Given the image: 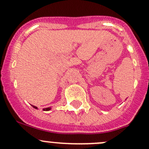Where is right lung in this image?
I'll return each instance as SVG.
<instances>
[{
  "instance_id": "1",
  "label": "right lung",
  "mask_w": 149,
  "mask_h": 149,
  "mask_svg": "<svg viewBox=\"0 0 149 149\" xmlns=\"http://www.w3.org/2000/svg\"><path fill=\"white\" fill-rule=\"evenodd\" d=\"M31 106L33 107L34 108V109H38V108H37V107H36V106H34V105H31ZM51 109H52V107H47V108H45V109H43V110L44 111H49V110H51Z\"/></svg>"
}]
</instances>
